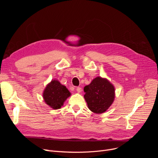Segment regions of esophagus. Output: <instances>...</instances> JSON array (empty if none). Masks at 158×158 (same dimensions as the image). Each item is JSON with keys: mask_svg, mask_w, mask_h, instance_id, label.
Masks as SVG:
<instances>
[{"mask_svg": "<svg viewBox=\"0 0 158 158\" xmlns=\"http://www.w3.org/2000/svg\"><path fill=\"white\" fill-rule=\"evenodd\" d=\"M76 91H77L78 93H80L81 92H82V88H80V87H77V88H76Z\"/></svg>", "mask_w": 158, "mask_h": 158, "instance_id": "34e87169", "label": "esophagus"}]
</instances>
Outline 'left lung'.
<instances>
[{"instance_id": "1", "label": "left lung", "mask_w": 158, "mask_h": 158, "mask_svg": "<svg viewBox=\"0 0 158 158\" xmlns=\"http://www.w3.org/2000/svg\"><path fill=\"white\" fill-rule=\"evenodd\" d=\"M84 98L91 111L96 114L106 112L115 98V89L109 81L101 76L95 78L84 88Z\"/></svg>"}]
</instances>
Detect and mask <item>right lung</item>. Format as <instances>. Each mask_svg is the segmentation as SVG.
I'll return each mask as SVG.
<instances>
[{
  "instance_id": "1",
  "label": "right lung",
  "mask_w": 158,
  "mask_h": 158,
  "mask_svg": "<svg viewBox=\"0 0 158 158\" xmlns=\"http://www.w3.org/2000/svg\"><path fill=\"white\" fill-rule=\"evenodd\" d=\"M71 95L65 85L61 84L58 80H52L46 85L43 92L45 103L53 109H59Z\"/></svg>"
}]
</instances>
